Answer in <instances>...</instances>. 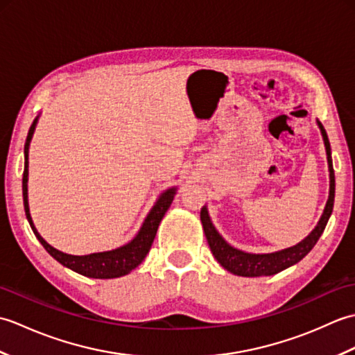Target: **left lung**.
<instances>
[{"label": "left lung", "mask_w": 355, "mask_h": 355, "mask_svg": "<svg viewBox=\"0 0 355 355\" xmlns=\"http://www.w3.org/2000/svg\"><path fill=\"white\" fill-rule=\"evenodd\" d=\"M318 125L320 128L323 143H325V149H327L328 168H329V197L318 225H315L314 230L304 241H300V243L296 245L284 248V250H279L275 253H263V254L245 253L243 250H238L235 247H232L227 241L218 233L215 225L212 224V221H210L207 207L205 206L201 209L200 218H201L202 229H205V235L207 238L210 250H212L215 259L220 262L225 270L230 271V273L244 276V277L276 275L279 271L294 266V263H297L300 259H304L305 256L311 252V248L315 245V243H318L323 230H325L329 216L333 214L336 177H334L333 158H331V146H329L327 131L323 130V126L319 120H318Z\"/></svg>", "instance_id": "1"}]
</instances>
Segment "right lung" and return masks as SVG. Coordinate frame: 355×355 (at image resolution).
<instances>
[{
	"mask_svg": "<svg viewBox=\"0 0 355 355\" xmlns=\"http://www.w3.org/2000/svg\"><path fill=\"white\" fill-rule=\"evenodd\" d=\"M37 119H40V116L33 120V123L30 126L27 139H26L24 173H22V198H24V210L35 236L44 245L45 250H47L59 263H62L64 267L76 271V273L82 276L93 277V279H112V277H120L131 273L135 267L140 266L141 261L145 259L146 254L149 253V248L154 243L158 225H160V221L163 220L164 214L168 212L169 206L172 205L173 197H175L177 187H171V189L164 191L160 195V198L155 201L154 207L150 209V212L145 218V221H143L139 233L128 244L114 248V250L99 252V253H92V254H84V256L69 254L58 250V248L51 247L47 241L37 233L35 224L32 221V216H30V209H28V195H27L28 148H30V141H32V137H33Z\"/></svg>",
	"mask_w": 355,
	"mask_h": 355,
	"instance_id": "right-lung-1",
	"label": "right lung"
}]
</instances>
